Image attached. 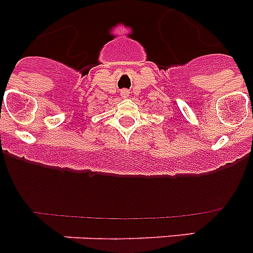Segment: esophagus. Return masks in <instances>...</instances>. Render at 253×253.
Wrapping results in <instances>:
<instances>
[{"instance_id": "34e87169", "label": "esophagus", "mask_w": 253, "mask_h": 253, "mask_svg": "<svg viewBox=\"0 0 253 253\" xmlns=\"http://www.w3.org/2000/svg\"><path fill=\"white\" fill-rule=\"evenodd\" d=\"M120 95H122V97H124V99H125V97H128V96H129V91L128 90H122V91H120Z\"/></svg>"}]
</instances>
